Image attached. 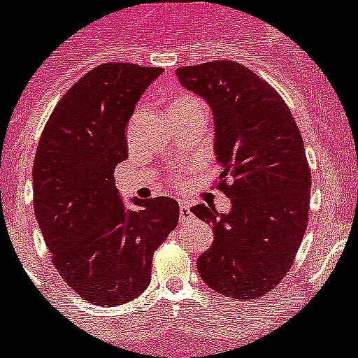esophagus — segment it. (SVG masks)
<instances>
[{
	"mask_svg": "<svg viewBox=\"0 0 358 358\" xmlns=\"http://www.w3.org/2000/svg\"><path fill=\"white\" fill-rule=\"evenodd\" d=\"M191 207H189L185 201H182V203H180V222H187V220H191Z\"/></svg>",
	"mask_w": 358,
	"mask_h": 358,
	"instance_id": "1",
	"label": "esophagus"
}]
</instances>
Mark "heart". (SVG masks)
Segmentation results:
<instances>
[{
    "mask_svg": "<svg viewBox=\"0 0 358 358\" xmlns=\"http://www.w3.org/2000/svg\"><path fill=\"white\" fill-rule=\"evenodd\" d=\"M194 101L192 97H189V95H180V97H176L175 101H173V104H171V108L173 110H176V108H183V106H189V104H194Z\"/></svg>",
    "mask_w": 358,
    "mask_h": 358,
    "instance_id": "1",
    "label": "heart"
}]
</instances>
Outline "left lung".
I'll use <instances>...</instances> for the list:
<instances>
[{"mask_svg": "<svg viewBox=\"0 0 358 358\" xmlns=\"http://www.w3.org/2000/svg\"><path fill=\"white\" fill-rule=\"evenodd\" d=\"M180 85L210 106L220 187L231 210L200 203L214 241L196 259L209 288L232 299H257L290 270L308 225L310 169L288 106L265 80L232 61L176 70Z\"/></svg>", "mask_w": 358, "mask_h": 358, "instance_id": "left-lung-1", "label": "left lung"}]
</instances>
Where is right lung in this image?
<instances>
[{
  "label": "right lung",
  "instance_id": "1",
  "mask_svg": "<svg viewBox=\"0 0 358 358\" xmlns=\"http://www.w3.org/2000/svg\"><path fill=\"white\" fill-rule=\"evenodd\" d=\"M162 68L106 63L59 101L34 160V210L61 278L83 299L117 306L151 281L153 252L178 225L175 198L122 201L115 167L126 126Z\"/></svg>",
  "mask_w": 358,
  "mask_h": 358
}]
</instances>
